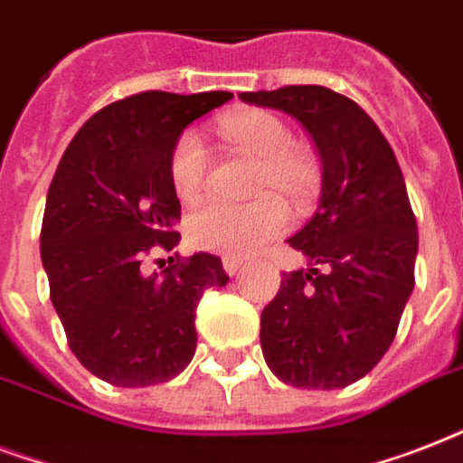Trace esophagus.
<instances>
[{"label": "esophagus", "instance_id": "esophagus-1", "mask_svg": "<svg viewBox=\"0 0 463 463\" xmlns=\"http://www.w3.org/2000/svg\"><path fill=\"white\" fill-rule=\"evenodd\" d=\"M223 269L228 276H235L242 269V260H238V257H223Z\"/></svg>", "mask_w": 463, "mask_h": 463}]
</instances>
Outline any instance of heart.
I'll list each match as a JSON object with an SVG mask.
<instances>
[{
	"label": "heart",
	"instance_id": "obj_1",
	"mask_svg": "<svg viewBox=\"0 0 463 463\" xmlns=\"http://www.w3.org/2000/svg\"><path fill=\"white\" fill-rule=\"evenodd\" d=\"M218 132L240 154L257 158L252 194L247 203L211 199L189 216L187 231L196 247L225 257H250L279 238L290 225L281 196L307 206L322 189L324 165L315 148L293 141L286 119L261 108L232 112L218 119ZM170 182L182 202H196L209 184L211 151L196 132H182L170 151Z\"/></svg>",
	"mask_w": 463,
	"mask_h": 463
}]
</instances>
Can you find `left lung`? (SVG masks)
Returning <instances> with one entry per match:
<instances>
[{
	"mask_svg": "<svg viewBox=\"0 0 463 463\" xmlns=\"http://www.w3.org/2000/svg\"><path fill=\"white\" fill-rule=\"evenodd\" d=\"M293 115L322 156V203L288 240L312 269L286 271L261 312V351L290 387L341 389L387 353L416 283L418 225L396 156L355 100L324 86L240 93Z\"/></svg>",
	"mask_w": 463,
	"mask_h": 463,
	"instance_id": "1",
	"label": "left lung"
}]
</instances>
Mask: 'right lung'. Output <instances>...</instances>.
Segmentation results:
<instances>
[{
    "mask_svg": "<svg viewBox=\"0 0 463 463\" xmlns=\"http://www.w3.org/2000/svg\"><path fill=\"white\" fill-rule=\"evenodd\" d=\"M231 98L144 90L105 105L76 132L50 182L40 228L50 300L79 363L115 387L180 374L194 355L203 290L228 283L213 254L175 252L160 274H146L144 260L180 240L167 170L175 139Z\"/></svg>",
    "mask_w": 463,
    "mask_h": 463,
    "instance_id": "1",
    "label": "right lung"
}]
</instances>
